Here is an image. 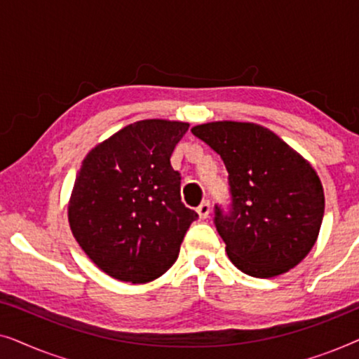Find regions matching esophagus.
<instances>
[{"label": "esophagus", "instance_id": "34e87169", "mask_svg": "<svg viewBox=\"0 0 359 359\" xmlns=\"http://www.w3.org/2000/svg\"><path fill=\"white\" fill-rule=\"evenodd\" d=\"M209 212H210V203H209V201H203V203H201V204L198 205V214H199V217H201V219H208Z\"/></svg>", "mask_w": 359, "mask_h": 359}]
</instances>
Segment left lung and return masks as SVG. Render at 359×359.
Here are the masks:
<instances>
[{"label": "left lung", "mask_w": 359, "mask_h": 359, "mask_svg": "<svg viewBox=\"0 0 359 359\" xmlns=\"http://www.w3.org/2000/svg\"><path fill=\"white\" fill-rule=\"evenodd\" d=\"M191 132L217 151L229 173L230 205L214 224L235 266L273 278L307 257L320 230L325 198L316 170L266 127L209 122Z\"/></svg>", "instance_id": "left-lung-1"}]
</instances>
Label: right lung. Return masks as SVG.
<instances>
[{
	"label": "right lung",
	"instance_id": "add662e5",
	"mask_svg": "<svg viewBox=\"0 0 359 359\" xmlns=\"http://www.w3.org/2000/svg\"><path fill=\"white\" fill-rule=\"evenodd\" d=\"M189 124L139 121L95 147L78 171L68 205L73 237L91 262L126 283L168 271L189 225L171 154Z\"/></svg>",
	"mask_w": 359,
	"mask_h": 359
}]
</instances>
